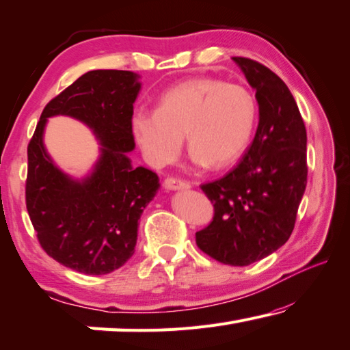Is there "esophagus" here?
<instances>
[{
  "instance_id": "1",
  "label": "esophagus",
  "mask_w": 350,
  "mask_h": 350,
  "mask_svg": "<svg viewBox=\"0 0 350 350\" xmlns=\"http://www.w3.org/2000/svg\"><path fill=\"white\" fill-rule=\"evenodd\" d=\"M163 185L166 190H187V188H190V184L187 180L177 179V177H166Z\"/></svg>"
}]
</instances>
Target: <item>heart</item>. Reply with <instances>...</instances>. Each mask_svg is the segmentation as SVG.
<instances>
[{
  "mask_svg": "<svg viewBox=\"0 0 350 350\" xmlns=\"http://www.w3.org/2000/svg\"><path fill=\"white\" fill-rule=\"evenodd\" d=\"M255 120L257 104L246 87L196 77L166 90L155 110H135L131 131L154 166L173 162L185 135L193 163L226 168L246 151Z\"/></svg>",
  "mask_w": 350,
  "mask_h": 350,
  "instance_id": "heart-1",
  "label": "heart"
}]
</instances>
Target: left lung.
Segmentation results:
<instances>
[{"label": "left lung", "mask_w": 350, "mask_h": 350, "mask_svg": "<svg viewBox=\"0 0 350 350\" xmlns=\"http://www.w3.org/2000/svg\"><path fill=\"white\" fill-rule=\"evenodd\" d=\"M255 90L258 126L234 170L201 185L213 221L196 245L230 266H247L284 246L307 185V131L290 88L265 65L232 57Z\"/></svg>", "instance_id": "obj_1"}]
</instances>
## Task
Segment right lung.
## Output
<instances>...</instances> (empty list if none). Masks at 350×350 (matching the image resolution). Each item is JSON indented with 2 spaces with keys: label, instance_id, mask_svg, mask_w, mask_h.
I'll list each match as a JSON object with an SVG mask.
<instances>
[{
  "label": "right lung",
  "instance_id": "right-lung-1",
  "mask_svg": "<svg viewBox=\"0 0 350 350\" xmlns=\"http://www.w3.org/2000/svg\"><path fill=\"white\" fill-rule=\"evenodd\" d=\"M123 70H93L53 98L27 145L26 208L49 257L77 273L103 275L135 252L138 219L159 190L154 171L134 168L131 131L142 84ZM66 114L87 124L100 140V159L84 180L57 169L42 145L48 118Z\"/></svg>",
  "mask_w": 350,
  "mask_h": 350
}]
</instances>
